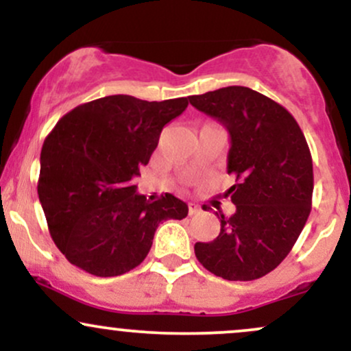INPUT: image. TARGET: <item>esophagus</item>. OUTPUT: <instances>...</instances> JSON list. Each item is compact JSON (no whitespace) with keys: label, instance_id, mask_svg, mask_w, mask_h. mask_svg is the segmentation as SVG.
<instances>
[{"label":"esophagus","instance_id":"esophagus-1","mask_svg":"<svg viewBox=\"0 0 351 351\" xmlns=\"http://www.w3.org/2000/svg\"><path fill=\"white\" fill-rule=\"evenodd\" d=\"M198 213H201V206H199V204H196V203H189V204H188V215H189V216L198 215Z\"/></svg>","mask_w":351,"mask_h":351}]
</instances>
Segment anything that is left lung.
Returning a JSON list of instances; mask_svg holds the SVG:
<instances>
[{
	"label": "left lung",
	"instance_id": "obj_1",
	"mask_svg": "<svg viewBox=\"0 0 351 351\" xmlns=\"http://www.w3.org/2000/svg\"><path fill=\"white\" fill-rule=\"evenodd\" d=\"M189 104L228 128V173L236 213L217 215L221 232L196 243L204 269L226 280H254L287 257L312 209L313 167L299 123L280 104L249 87L191 95Z\"/></svg>",
	"mask_w": 351,
	"mask_h": 351
}]
</instances>
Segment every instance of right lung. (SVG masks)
I'll return each mask as SVG.
<instances>
[{
  "label": "right lung",
  "mask_w": 351,
  "mask_h": 351,
  "mask_svg": "<svg viewBox=\"0 0 351 351\" xmlns=\"http://www.w3.org/2000/svg\"><path fill=\"white\" fill-rule=\"evenodd\" d=\"M186 107V97L108 95L56 123L43 145L38 195L71 264L97 277L122 276L143 263L162 221L186 217L184 201L167 193L148 203L134 184L165 125Z\"/></svg>",
  "instance_id": "obj_1"
}]
</instances>
